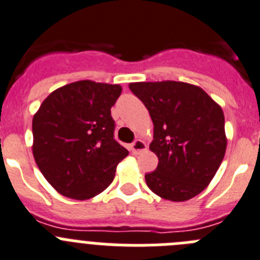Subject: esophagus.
<instances>
[{
  "label": "esophagus",
  "instance_id": "1",
  "mask_svg": "<svg viewBox=\"0 0 260 260\" xmlns=\"http://www.w3.org/2000/svg\"><path fill=\"white\" fill-rule=\"evenodd\" d=\"M147 149L146 144H145L142 140H136L132 145H131V150H132L133 154H140V152L145 151Z\"/></svg>",
  "mask_w": 260,
  "mask_h": 260
}]
</instances>
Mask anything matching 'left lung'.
Instances as JSON below:
<instances>
[{"label": "left lung", "mask_w": 260, "mask_h": 260, "mask_svg": "<svg viewBox=\"0 0 260 260\" xmlns=\"http://www.w3.org/2000/svg\"><path fill=\"white\" fill-rule=\"evenodd\" d=\"M129 88L149 110L154 123L150 150L159 159L145 174L150 190L171 201L195 198L209 185L225 154L223 110L195 84L136 82Z\"/></svg>", "instance_id": "left-lung-1"}]
</instances>
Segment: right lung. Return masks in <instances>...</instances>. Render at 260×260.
Listing matches in <instances>:
<instances>
[{
  "label": "right lung",
  "mask_w": 260,
  "mask_h": 260,
  "mask_svg": "<svg viewBox=\"0 0 260 260\" xmlns=\"http://www.w3.org/2000/svg\"><path fill=\"white\" fill-rule=\"evenodd\" d=\"M119 84L78 81L55 89L33 116V156L47 182L74 200L109 187L128 150L114 140Z\"/></svg>",
  "instance_id": "obj_1"
}]
</instances>
